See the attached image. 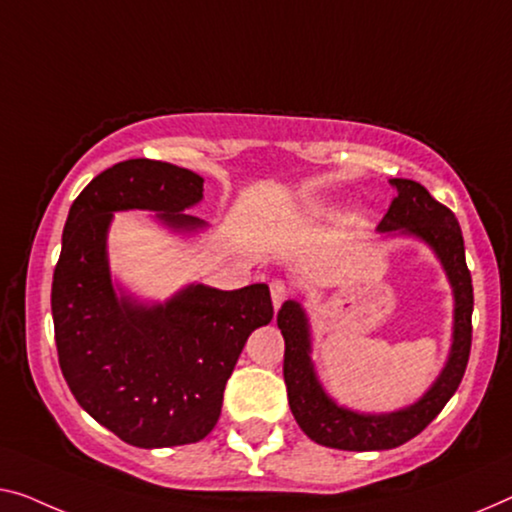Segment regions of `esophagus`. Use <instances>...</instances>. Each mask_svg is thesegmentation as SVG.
<instances>
[{"instance_id": "obj_1", "label": "esophagus", "mask_w": 512, "mask_h": 512, "mask_svg": "<svg viewBox=\"0 0 512 512\" xmlns=\"http://www.w3.org/2000/svg\"><path fill=\"white\" fill-rule=\"evenodd\" d=\"M269 289H271L273 305H276V308H280L282 301H285L287 296H289V285H287V280H282V278H273V280H271V285H269Z\"/></svg>"}]
</instances>
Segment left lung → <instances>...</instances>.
<instances>
[{
	"label": "left lung",
	"instance_id": "8db88e82",
	"mask_svg": "<svg viewBox=\"0 0 512 512\" xmlns=\"http://www.w3.org/2000/svg\"><path fill=\"white\" fill-rule=\"evenodd\" d=\"M398 190L377 232H398L425 241L439 257L453 287V345L444 370L421 400L391 414H361L340 407L319 384L312 363L310 324L299 301H285L278 310V329L285 338L282 375L287 384L289 409L301 430L317 444L338 451H388L421 434L460 386L471 352V312L474 287L464 259V239L455 213L439 204L421 183L391 179Z\"/></svg>",
	"mask_w": 512,
	"mask_h": 512
}]
</instances>
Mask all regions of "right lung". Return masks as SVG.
<instances>
[{
	"mask_svg": "<svg viewBox=\"0 0 512 512\" xmlns=\"http://www.w3.org/2000/svg\"><path fill=\"white\" fill-rule=\"evenodd\" d=\"M202 193L200 174L160 160H124L91 179L61 234L52 276L59 368L80 407L137 448L207 437L248 335L273 317L264 282L232 292L188 285L151 305L114 289L112 213L156 211L170 230L197 232L207 223L183 211Z\"/></svg>",
	"mask_w": 512,
	"mask_h": 512,
	"instance_id": "1",
	"label": "right lung"
}]
</instances>
